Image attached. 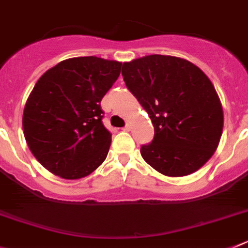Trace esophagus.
I'll use <instances>...</instances> for the list:
<instances>
[{
    "label": "esophagus",
    "instance_id": "1",
    "mask_svg": "<svg viewBox=\"0 0 248 248\" xmlns=\"http://www.w3.org/2000/svg\"><path fill=\"white\" fill-rule=\"evenodd\" d=\"M130 129H131V126L129 125V124H126V125L124 126V128H123V130H124V131H130Z\"/></svg>",
    "mask_w": 248,
    "mask_h": 248
}]
</instances>
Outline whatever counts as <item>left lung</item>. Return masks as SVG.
Segmentation results:
<instances>
[{
	"label": "left lung",
	"mask_w": 248,
	"mask_h": 248,
	"mask_svg": "<svg viewBox=\"0 0 248 248\" xmlns=\"http://www.w3.org/2000/svg\"><path fill=\"white\" fill-rule=\"evenodd\" d=\"M122 75L155 129L152 141L140 149L142 158L170 177L201 169L217 150L224 124L208 76L185 59L166 55L124 62Z\"/></svg>",
	"instance_id": "8db88e82"
}]
</instances>
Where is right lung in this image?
Returning <instances> with one entry per match:
<instances>
[{"instance_id": "1", "label": "right lung", "mask_w": 248, "mask_h": 248, "mask_svg": "<svg viewBox=\"0 0 248 248\" xmlns=\"http://www.w3.org/2000/svg\"><path fill=\"white\" fill-rule=\"evenodd\" d=\"M122 62L72 58L47 70L23 113L24 138L47 171L65 179L88 176L108 155L112 134L101 101L118 79Z\"/></svg>"}]
</instances>
